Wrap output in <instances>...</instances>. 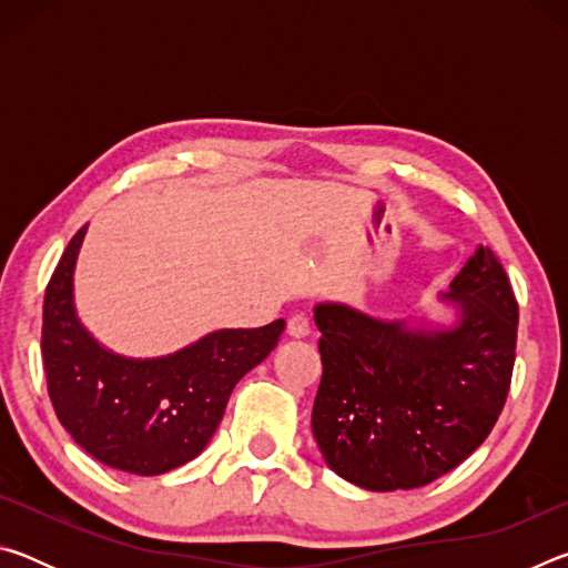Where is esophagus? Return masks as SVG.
<instances>
[{
    "mask_svg": "<svg viewBox=\"0 0 568 568\" xmlns=\"http://www.w3.org/2000/svg\"><path fill=\"white\" fill-rule=\"evenodd\" d=\"M287 333H291L293 338H305V335L311 333V321H307V315L293 313L291 318H287Z\"/></svg>",
    "mask_w": 568,
    "mask_h": 568,
    "instance_id": "esophagus-1",
    "label": "esophagus"
}]
</instances>
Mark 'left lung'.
Wrapping results in <instances>:
<instances>
[{
    "label": "left lung",
    "instance_id": "1",
    "mask_svg": "<svg viewBox=\"0 0 568 568\" xmlns=\"http://www.w3.org/2000/svg\"><path fill=\"white\" fill-rule=\"evenodd\" d=\"M454 328H408L341 303L315 305L323 378L313 436L335 474L368 491L418 488L491 434L511 388L518 303L491 247L478 245L440 295Z\"/></svg>",
    "mask_w": 568,
    "mask_h": 568
}]
</instances>
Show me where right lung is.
<instances>
[{"instance_id":"right-lung-1","label":"right lung","mask_w":568,"mask_h":568,"mask_svg":"<svg viewBox=\"0 0 568 568\" xmlns=\"http://www.w3.org/2000/svg\"><path fill=\"white\" fill-rule=\"evenodd\" d=\"M84 225L57 263L44 293L47 390L67 434L104 466L160 476L203 454L235 383L277 345L285 321L215 331L162 358L114 355L80 323L72 275Z\"/></svg>"}]
</instances>
